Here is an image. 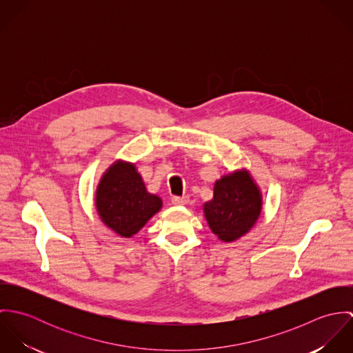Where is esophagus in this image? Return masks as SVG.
I'll list each match as a JSON object with an SVG mask.
<instances>
[{
    "label": "esophagus",
    "mask_w": 353,
    "mask_h": 353,
    "mask_svg": "<svg viewBox=\"0 0 353 353\" xmlns=\"http://www.w3.org/2000/svg\"><path fill=\"white\" fill-rule=\"evenodd\" d=\"M189 202V197H172V203L174 205H186Z\"/></svg>",
    "instance_id": "34e87169"
}]
</instances>
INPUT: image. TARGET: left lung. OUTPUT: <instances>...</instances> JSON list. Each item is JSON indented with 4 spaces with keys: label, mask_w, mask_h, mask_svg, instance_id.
Here are the masks:
<instances>
[{
    "label": "left lung",
    "mask_w": 353,
    "mask_h": 353,
    "mask_svg": "<svg viewBox=\"0 0 353 353\" xmlns=\"http://www.w3.org/2000/svg\"><path fill=\"white\" fill-rule=\"evenodd\" d=\"M262 210V194L248 170L234 171L214 182L213 199L203 203L209 228L223 242L246 235Z\"/></svg>",
    "instance_id": "obj_1"
}]
</instances>
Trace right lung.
Returning a JSON list of instances; mask_svg holds the SVG:
<instances>
[{
	"mask_svg": "<svg viewBox=\"0 0 353 353\" xmlns=\"http://www.w3.org/2000/svg\"><path fill=\"white\" fill-rule=\"evenodd\" d=\"M161 205L160 197L147 192L136 165L122 160L107 168L97 189L101 221L123 238L137 234Z\"/></svg>",
	"mask_w": 353,
	"mask_h": 353,
	"instance_id": "1",
	"label": "right lung"
}]
</instances>
